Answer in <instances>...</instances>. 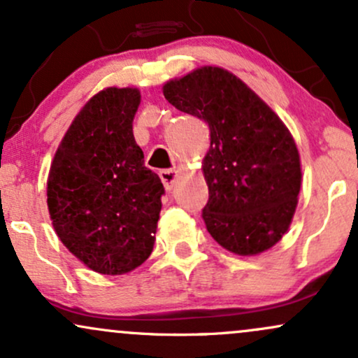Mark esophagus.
<instances>
[{"label":"esophagus","mask_w":358,"mask_h":358,"mask_svg":"<svg viewBox=\"0 0 358 358\" xmlns=\"http://www.w3.org/2000/svg\"><path fill=\"white\" fill-rule=\"evenodd\" d=\"M159 176H162V182L165 185L166 190H171L173 188V183L176 182V178H178V171L175 170H162L159 171Z\"/></svg>","instance_id":"obj_1"}]
</instances>
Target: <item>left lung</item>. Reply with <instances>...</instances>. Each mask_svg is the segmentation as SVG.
Returning a JSON list of instances; mask_svg holds the SVG:
<instances>
[{
  "instance_id": "left-lung-1",
  "label": "left lung",
  "mask_w": 358,
  "mask_h": 358,
  "mask_svg": "<svg viewBox=\"0 0 358 358\" xmlns=\"http://www.w3.org/2000/svg\"><path fill=\"white\" fill-rule=\"evenodd\" d=\"M163 94L210 129L202 166L207 231L239 256L273 248L289 227L301 188L299 153L287 127L239 77L220 67L166 82Z\"/></svg>"
}]
</instances>
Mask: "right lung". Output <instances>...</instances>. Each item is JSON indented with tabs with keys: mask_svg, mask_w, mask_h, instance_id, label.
I'll return each mask as SVG.
<instances>
[{
	"mask_svg": "<svg viewBox=\"0 0 358 358\" xmlns=\"http://www.w3.org/2000/svg\"><path fill=\"white\" fill-rule=\"evenodd\" d=\"M141 96L108 87L72 121L53 158L47 203L57 236L96 273L136 269L153 252L165 193L133 134Z\"/></svg>",
	"mask_w": 358,
	"mask_h": 358,
	"instance_id": "add662e5",
	"label": "right lung"
}]
</instances>
